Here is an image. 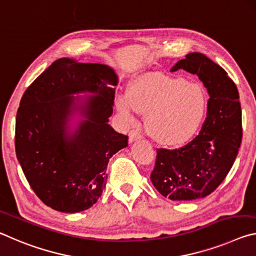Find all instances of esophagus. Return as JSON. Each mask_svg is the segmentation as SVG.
<instances>
[{
  "instance_id": "esophagus-1",
  "label": "esophagus",
  "mask_w": 256,
  "mask_h": 256,
  "mask_svg": "<svg viewBox=\"0 0 256 256\" xmlns=\"http://www.w3.org/2000/svg\"><path fill=\"white\" fill-rule=\"evenodd\" d=\"M140 138H142V136L135 130H132L130 132H129V138H128L129 143H134V142L140 140Z\"/></svg>"
}]
</instances>
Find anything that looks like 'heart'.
<instances>
[{
  "label": "heart",
  "mask_w": 256,
  "mask_h": 256,
  "mask_svg": "<svg viewBox=\"0 0 256 256\" xmlns=\"http://www.w3.org/2000/svg\"><path fill=\"white\" fill-rule=\"evenodd\" d=\"M114 104L128 124L135 122V111L146 114L148 136L158 145L177 148L200 132L206 114L208 94L198 82L144 72L129 82L127 96H118Z\"/></svg>",
  "instance_id": "obj_1"
}]
</instances>
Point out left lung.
Returning a JSON list of instances; mask_svg holds the SVG:
<instances>
[{
  "mask_svg": "<svg viewBox=\"0 0 256 256\" xmlns=\"http://www.w3.org/2000/svg\"><path fill=\"white\" fill-rule=\"evenodd\" d=\"M180 69L196 74L206 88V118L190 143L156 150L150 182L164 198L192 200L210 195L232 169L242 143V108L234 82L204 54H187L171 71Z\"/></svg>",
  "mask_w": 256,
  "mask_h": 256,
  "instance_id": "left-lung-1",
  "label": "left lung"
}]
</instances>
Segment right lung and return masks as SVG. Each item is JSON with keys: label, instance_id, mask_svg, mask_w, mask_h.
Returning a JSON list of instances; mask_svg holds the SVG:
<instances>
[{"label": "right lung", "instance_id": "add662e5", "mask_svg": "<svg viewBox=\"0 0 256 256\" xmlns=\"http://www.w3.org/2000/svg\"><path fill=\"white\" fill-rule=\"evenodd\" d=\"M111 66L54 61L24 92L16 118V154L29 185L53 210L76 213L98 202L113 154L128 146L113 113ZM85 94L86 96H74Z\"/></svg>", "mask_w": 256, "mask_h": 256}]
</instances>
